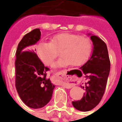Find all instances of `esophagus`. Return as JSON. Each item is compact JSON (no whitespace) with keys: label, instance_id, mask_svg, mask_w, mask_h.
Wrapping results in <instances>:
<instances>
[{"label":"esophagus","instance_id":"esophagus-1","mask_svg":"<svg viewBox=\"0 0 122 122\" xmlns=\"http://www.w3.org/2000/svg\"><path fill=\"white\" fill-rule=\"evenodd\" d=\"M66 73V71L65 70H61L57 72L54 73V76H56V80L58 82H61L65 87L69 89L73 87L74 85V83H73V81L70 78H67L65 77V74Z\"/></svg>","mask_w":122,"mask_h":122}]
</instances>
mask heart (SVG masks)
I'll use <instances>...</instances> for the list:
<instances>
[{
    "mask_svg": "<svg viewBox=\"0 0 122 122\" xmlns=\"http://www.w3.org/2000/svg\"><path fill=\"white\" fill-rule=\"evenodd\" d=\"M92 42L86 36L72 33H61L53 36L50 42H40L37 46V53L40 59L48 66L53 64L61 51V57L54 65L55 67L80 66L90 57Z\"/></svg>",
    "mask_w": 122,
    "mask_h": 122,
    "instance_id": "1",
    "label": "heart"
}]
</instances>
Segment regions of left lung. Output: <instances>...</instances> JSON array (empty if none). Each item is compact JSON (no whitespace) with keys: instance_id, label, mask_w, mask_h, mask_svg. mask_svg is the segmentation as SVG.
Returning <instances> with one entry per match:
<instances>
[{"instance_id":"1","label":"left lung","mask_w":122,"mask_h":122,"mask_svg":"<svg viewBox=\"0 0 122 122\" xmlns=\"http://www.w3.org/2000/svg\"><path fill=\"white\" fill-rule=\"evenodd\" d=\"M91 39L93 44L92 56L80 67L87 80L82 86L86 93L81 99L72 102L76 109L83 112L92 110L100 102L105 93L110 69V59L105 42L97 36H92Z\"/></svg>"}]
</instances>
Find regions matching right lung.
Segmentation results:
<instances>
[{"label": "right lung", "instance_id": "add662e5", "mask_svg": "<svg viewBox=\"0 0 122 122\" xmlns=\"http://www.w3.org/2000/svg\"><path fill=\"white\" fill-rule=\"evenodd\" d=\"M40 36L39 29L26 34L18 44L15 61L16 90L23 102L32 108H40L47 105L55 88L47 78L50 69L44 66L32 50H27L28 46L40 40Z\"/></svg>", "mask_w": 122, "mask_h": 122}]
</instances>
